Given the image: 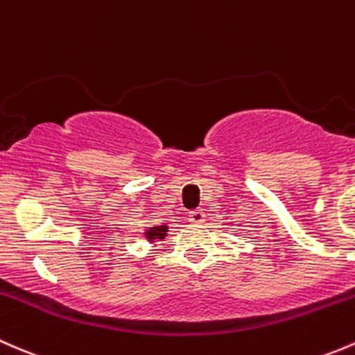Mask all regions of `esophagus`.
Instances as JSON below:
<instances>
[{
    "label": "esophagus",
    "instance_id": "34e87169",
    "mask_svg": "<svg viewBox=\"0 0 355 355\" xmlns=\"http://www.w3.org/2000/svg\"><path fill=\"white\" fill-rule=\"evenodd\" d=\"M188 218L189 222H193V224H202V222H205V211L203 210L189 211Z\"/></svg>",
    "mask_w": 355,
    "mask_h": 355
}]
</instances>
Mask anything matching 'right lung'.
Masks as SVG:
<instances>
[{"label": "right lung", "instance_id": "1", "mask_svg": "<svg viewBox=\"0 0 355 355\" xmlns=\"http://www.w3.org/2000/svg\"><path fill=\"white\" fill-rule=\"evenodd\" d=\"M167 225H155V227H150L145 231V237L148 241H155V239H164L167 236Z\"/></svg>", "mask_w": 355, "mask_h": 355}]
</instances>
